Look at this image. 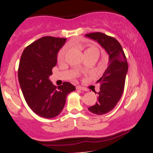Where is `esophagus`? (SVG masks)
<instances>
[{"label":"esophagus","mask_w":153,"mask_h":153,"mask_svg":"<svg viewBox=\"0 0 153 153\" xmlns=\"http://www.w3.org/2000/svg\"><path fill=\"white\" fill-rule=\"evenodd\" d=\"M76 89H79V90H82V91H87V89H86V88H84L83 87H82V86H77L76 87Z\"/></svg>","instance_id":"34e87169"}]
</instances>
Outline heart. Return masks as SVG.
<instances>
[{
  "mask_svg": "<svg viewBox=\"0 0 153 153\" xmlns=\"http://www.w3.org/2000/svg\"><path fill=\"white\" fill-rule=\"evenodd\" d=\"M67 51H68V47L67 46H64V47H63L62 49L59 51L58 55H57V59H58V61L61 62V61L64 60V59L65 58V56L66 54V52H67ZM94 51H98V48L94 47V46H89V47L86 48L85 51H84V54H85V53H89V52Z\"/></svg>",
  "mask_w": 153,
  "mask_h": 153,
  "instance_id": "obj_1",
  "label": "heart"
}]
</instances>
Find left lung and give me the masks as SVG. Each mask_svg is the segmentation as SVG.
<instances>
[{
  "instance_id": "left-lung-1",
  "label": "left lung",
  "mask_w": 153,
  "mask_h": 153,
  "mask_svg": "<svg viewBox=\"0 0 153 153\" xmlns=\"http://www.w3.org/2000/svg\"><path fill=\"white\" fill-rule=\"evenodd\" d=\"M85 36L97 41L109 54V66L99 80L98 101L88 108L93 114L102 115L112 110L120 101L125 88L128 64L121 44L114 37L101 32Z\"/></svg>"
}]
</instances>
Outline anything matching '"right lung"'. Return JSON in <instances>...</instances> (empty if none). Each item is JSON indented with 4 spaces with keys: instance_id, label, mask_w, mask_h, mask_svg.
I'll list each match as a JSON object with an SVG mask.
<instances>
[{
    "instance_id": "add662e5",
    "label": "right lung",
    "mask_w": 153,
    "mask_h": 153,
    "mask_svg": "<svg viewBox=\"0 0 153 153\" xmlns=\"http://www.w3.org/2000/svg\"><path fill=\"white\" fill-rule=\"evenodd\" d=\"M65 42L64 38L44 36L26 46L20 59L18 76L23 97L32 111L42 117L58 116L67 94L76 89L67 82L56 87L48 79Z\"/></svg>"
}]
</instances>
